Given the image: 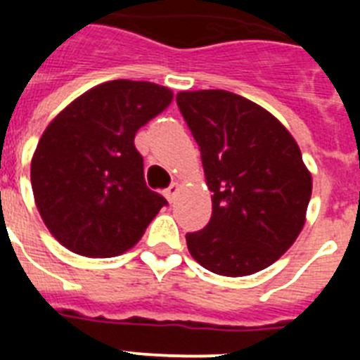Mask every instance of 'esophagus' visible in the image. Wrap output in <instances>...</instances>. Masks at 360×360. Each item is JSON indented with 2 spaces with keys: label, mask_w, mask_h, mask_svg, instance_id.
<instances>
[{
  "label": "esophagus",
  "mask_w": 360,
  "mask_h": 360,
  "mask_svg": "<svg viewBox=\"0 0 360 360\" xmlns=\"http://www.w3.org/2000/svg\"><path fill=\"white\" fill-rule=\"evenodd\" d=\"M178 193H180V186H178V184H171V186L167 187V189H165L164 196H165V198H167V202L173 203L174 200H176Z\"/></svg>",
  "instance_id": "esophagus-1"
}]
</instances>
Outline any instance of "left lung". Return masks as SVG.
<instances>
[{"label": "left lung", "mask_w": 360, "mask_h": 360, "mask_svg": "<svg viewBox=\"0 0 360 360\" xmlns=\"http://www.w3.org/2000/svg\"><path fill=\"white\" fill-rule=\"evenodd\" d=\"M202 153L212 214L187 234L203 269L241 278L278 262L303 231L311 173L294 136L270 111L225 90L176 94Z\"/></svg>", "instance_id": "1"}]
</instances>
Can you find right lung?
I'll return each mask as SVG.
<instances>
[{"label": "right lung", "mask_w": 360, "mask_h": 360, "mask_svg": "<svg viewBox=\"0 0 360 360\" xmlns=\"http://www.w3.org/2000/svg\"><path fill=\"white\" fill-rule=\"evenodd\" d=\"M171 101L165 86L117 79L79 95L46 126L30 182L37 211L63 247L111 257L141 240L167 202L146 187L133 141Z\"/></svg>", "instance_id": "obj_1"}]
</instances>
